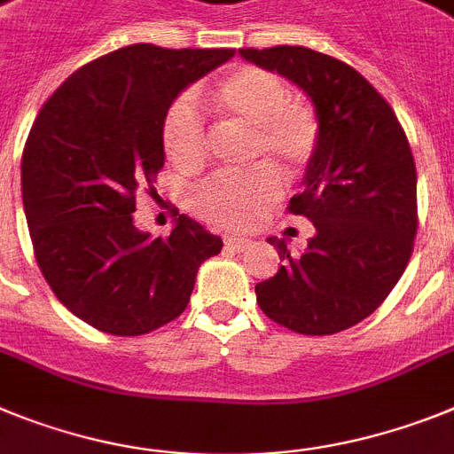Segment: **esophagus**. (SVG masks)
<instances>
[{"label":"esophagus","mask_w":454,"mask_h":454,"mask_svg":"<svg viewBox=\"0 0 454 454\" xmlns=\"http://www.w3.org/2000/svg\"><path fill=\"white\" fill-rule=\"evenodd\" d=\"M223 242H226V247H231V249H235V251H247L251 247V239H247V238H235V235H231V238H226L223 239Z\"/></svg>","instance_id":"34e87169"}]
</instances>
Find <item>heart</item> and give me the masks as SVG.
Listing matches in <instances>:
<instances>
[{"mask_svg": "<svg viewBox=\"0 0 454 454\" xmlns=\"http://www.w3.org/2000/svg\"><path fill=\"white\" fill-rule=\"evenodd\" d=\"M212 105L228 128L251 132L249 160L274 164L294 176L309 164L320 139V123L306 102L290 98L286 82L262 68H239L226 74ZM164 151L183 171H196L207 157V132L194 96H183L164 118ZM281 194V178L271 167L247 176H215L192 192V210L223 228H247Z\"/></svg>", "mask_w": 454, "mask_h": 454, "instance_id": "1", "label": "heart"}]
</instances>
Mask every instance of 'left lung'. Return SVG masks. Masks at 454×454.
<instances>
[{"label":"left lung","instance_id":"obj_1","mask_svg":"<svg viewBox=\"0 0 454 454\" xmlns=\"http://www.w3.org/2000/svg\"><path fill=\"white\" fill-rule=\"evenodd\" d=\"M239 57L297 84L320 123L301 192L287 207L315 235L301 255L267 238L283 265L255 286L258 306L297 333H338L380 309L411 258L416 164L407 134L374 86L338 59L293 45Z\"/></svg>","mask_w":454,"mask_h":454}]
</instances>
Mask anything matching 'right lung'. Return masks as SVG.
<instances>
[{
    "mask_svg": "<svg viewBox=\"0 0 454 454\" xmlns=\"http://www.w3.org/2000/svg\"><path fill=\"white\" fill-rule=\"evenodd\" d=\"M232 50L139 43L74 70L43 105L22 155V203L59 301L114 336H141L187 309L222 238L180 215L167 239L134 226V194L164 167L176 98Z\"/></svg>",
    "mask_w": 454,
    "mask_h": 454,
    "instance_id": "add662e5",
    "label": "right lung"
}]
</instances>
